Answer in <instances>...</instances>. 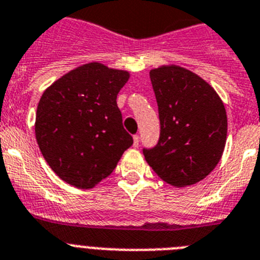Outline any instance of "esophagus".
I'll return each instance as SVG.
<instances>
[{"label": "esophagus", "instance_id": "1", "mask_svg": "<svg viewBox=\"0 0 260 260\" xmlns=\"http://www.w3.org/2000/svg\"><path fill=\"white\" fill-rule=\"evenodd\" d=\"M139 143H140V136L139 135H135V136H133V146H135V148L139 146Z\"/></svg>", "mask_w": 260, "mask_h": 260}]
</instances>
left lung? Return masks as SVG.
<instances>
[{"label":"left lung","instance_id":"obj_1","mask_svg":"<svg viewBox=\"0 0 260 260\" xmlns=\"http://www.w3.org/2000/svg\"><path fill=\"white\" fill-rule=\"evenodd\" d=\"M158 105L161 136L144 149L148 165L174 187L204 179L220 162L228 135L225 106L202 77L178 65L149 72Z\"/></svg>","mask_w":260,"mask_h":260}]
</instances>
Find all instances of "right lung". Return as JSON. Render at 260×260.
Listing matches in <instances>:
<instances>
[{
	"instance_id": "obj_1",
	"label": "right lung",
	"mask_w": 260,
	"mask_h": 260,
	"mask_svg": "<svg viewBox=\"0 0 260 260\" xmlns=\"http://www.w3.org/2000/svg\"><path fill=\"white\" fill-rule=\"evenodd\" d=\"M129 72L92 61L68 72L43 92L35 136L43 157L64 182L92 188L133 144L116 96Z\"/></svg>"
}]
</instances>
